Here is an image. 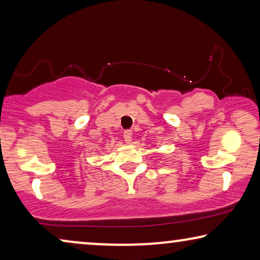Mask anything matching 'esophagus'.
<instances>
[{"instance_id": "34e87169", "label": "esophagus", "mask_w": 260, "mask_h": 260, "mask_svg": "<svg viewBox=\"0 0 260 260\" xmlns=\"http://www.w3.org/2000/svg\"><path fill=\"white\" fill-rule=\"evenodd\" d=\"M123 137H124V141H125L126 143H130V142L133 141V131H131V130H125L123 133Z\"/></svg>"}]
</instances>
